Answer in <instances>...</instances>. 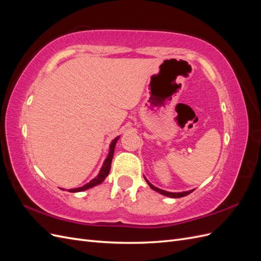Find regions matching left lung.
I'll list each match as a JSON object with an SVG mask.
<instances>
[{
	"mask_svg": "<svg viewBox=\"0 0 261 261\" xmlns=\"http://www.w3.org/2000/svg\"><path fill=\"white\" fill-rule=\"evenodd\" d=\"M146 181L148 183V185L151 187L153 191H155V192H158V193H160V194H162V195H164V196H168V197H172V198H179V197H184V196H187V195H189L191 193H193L194 192V189L193 191H188V192H183V193H170V192H165V191H162V189H160V188H158V187H155V186H153L152 184H150L149 181L146 179Z\"/></svg>",
	"mask_w": 261,
	"mask_h": 261,
	"instance_id": "obj_1",
	"label": "left lung"
}]
</instances>
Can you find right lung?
<instances>
[{"instance_id":"obj_1","label":"right lung","mask_w":261,"mask_h":261,"mask_svg":"<svg viewBox=\"0 0 261 261\" xmlns=\"http://www.w3.org/2000/svg\"><path fill=\"white\" fill-rule=\"evenodd\" d=\"M118 138H120V136L116 137V138L112 141L111 145H110L109 155H108V158H107L106 161H105V163H103V167L101 168L100 173L98 174V176H97V177H94L92 180H90L89 183H88V184H86L85 186H83V187H78V188H74V189H68V192H70V193H77V192L86 191V189H88V188H91V187H93V186H96V185L101 184L102 181L105 180V178L109 175L110 169H111V162H112L113 154H114V148H115V144H116V141L118 140Z\"/></svg>"}]
</instances>
